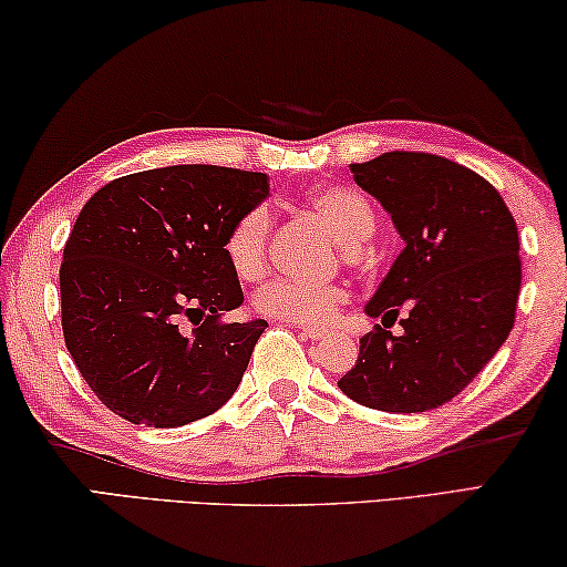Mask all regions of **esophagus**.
<instances>
[{"label": "esophagus", "mask_w": 567, "mask_h": 567, "mask_svg": "<svg viewBox=\"0 0 567 567\" xmlns=\"http://www.w3.org/2000/svg\"><path fill=\"white\" fill-rule=\"evenodd\" d=\"M300 336H302V338H308V340H322V338H326V330L302 326V328H300Z\"/></svg>", "instance_id": "esophagus-1"}]
</instances>
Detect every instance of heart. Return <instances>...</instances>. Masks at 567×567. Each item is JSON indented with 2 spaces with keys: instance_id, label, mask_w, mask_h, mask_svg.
Listing matches in <instances>:
<instances>
[{
  "instance_id": "obj_1",
  "label": "heart",
  "mask_w": 567,
  "mask_h": 567,
  "mask_svg": "<svg viewBox=\"0 0 567 567\" xmlns=\"http://www.w3.org/2000/svg\"><path fill=\"white\" fill-rule=\"evenodd\" d=\"M310 206L328 219L346 249L365 245L375 231L373 204L358 188L322 186L310 194ZM269 237H272V212L267 204L251 206L229 227L224 255L241 280H257L265 272ZM348 287L343 285L275 280L255 295V310L265 318L295 322V326H326L348 300Z\"/></svg>"
}]
</instances>
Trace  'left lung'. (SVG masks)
<instances>
[{
    "label": "left lung",
    "instance_id": "left-lung-1",
    "mask_svg": "<svg viewBox=\"0 0 567 567\" xmlns=\"http://www.w3.org/2000/svg\"><path fill=\"white\" fill-rule=\"evenodd\" d=\"M350 171L391 214L406 247L365 305L381 326L361 338L358 361L338 385L368 409H439L477 379L515 326L517 224L487 178L442 156L391 151ZM396 319L402 330L391 333Z\"/></svg>",
    "mask_w": 567,
    "mask_h": 567
}]
</instances>
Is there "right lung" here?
<instances>
[{"label": "right lung", "mask_w": 567, "mask_h": 567, "mask_svg": "<svg viewBox=\"0 0 567 567\" xmlns=\"http://www.w3.org/2000/svg\"><path fill=\"white\" fill-rule=\"evenodd\" d=\"M267 194L257 171L192 164L90 196L60 265L62 336L103 406L174 429L231 399L267 320H224L245 300L224 239Z\"/></svg>", "instance_id": "add662e5"}]
</instances>
